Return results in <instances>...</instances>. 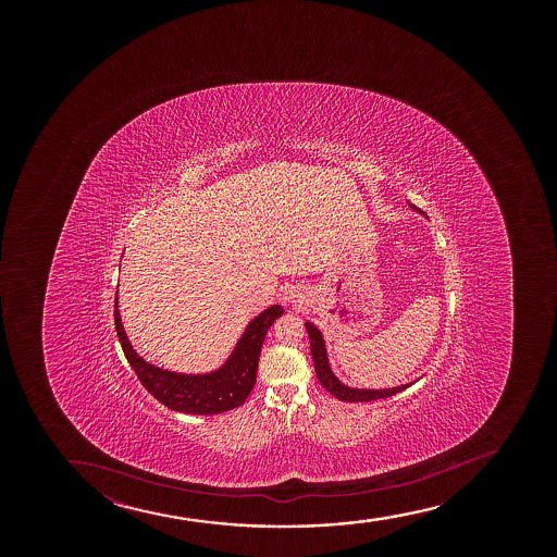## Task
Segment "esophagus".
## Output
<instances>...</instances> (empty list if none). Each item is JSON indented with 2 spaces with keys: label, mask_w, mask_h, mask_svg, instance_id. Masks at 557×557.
I'll use <instances>...</instances> for the list:
<instances>
[{
  "label": "esophagus",
  "mask_w": 557,
  "mask_h": 557,
  "mask_svg": "<svg viewBox=\"0 0 557 557\" xmlns=\"http://www.w3.org/2000/svg\"><path fill=\"white\" fill-rule=\"evenodd\" d=\"M286 299H288V301H294V302L299 301V299H295V295L294 294L288 295V297H286Z\"/></svg>",
  "instance_id": "1"
}]
</instances>
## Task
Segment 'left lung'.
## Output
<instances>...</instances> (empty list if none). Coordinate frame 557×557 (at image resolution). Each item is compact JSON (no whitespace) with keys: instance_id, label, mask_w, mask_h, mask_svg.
<instances>
[{"instance_id":"8db88e82","label":"left lung","mask_w":557,"mask_h":557,"mask_svg":"<svg viewBox=\"0 0 557 557\" xmlns=\"http://www.w3.org/2000/svg\"><path fill=\"white\" fill-rule=\"evenodd\" d=\"M308 338H310V352H312L313 368H315V375L320 381L321 386L326 392H331L334 397H338L339 401H349V404H358V401H375V399H383V397H391L397 392L405 391L410 384L404 386H396V388H388V391H357V388H349L339 383L338 379L334 377L333 371L329 368L326 362L325 344L321 338V333L312 325L307 323Z\"/></svg>"}]
</instances>
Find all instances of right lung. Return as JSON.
<instances>
[{
	"label": "right lung",
	"mask_w": 557,
	"mask_h": 557,
	"mask_svg": "<svg viewBox=\"0 0 557 557\" xmlns=\"http://www.w3.org/2000/svg\"><path fill=\"white\" fill-rule=\"evenodd\" d=\"M282 313L284 308L275 305L250 321L236 346V351L232 352V357L221 370L206 375H182L148 364L134 351L122 329L115 297L116 336L129 366L134 368L135 375L160 404L186 414H221L245 404L250 391L255 388L263 338L269 326L273 325Z\"/></svg>",
	"instance_id": "right-lung-1"
}]
</instances>
